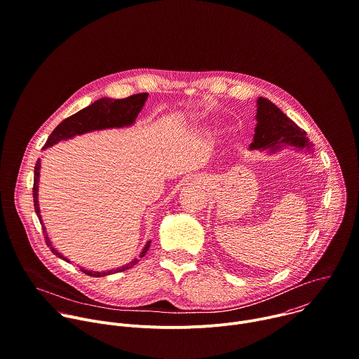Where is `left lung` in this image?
Masks as SVG:
<instances>
[{
    "instance_id": "8db88e82",
    "label": "left lung",
    "mask_w": 359,
    "mask_h": 359,
    "mask_svg": "<svg viewBox=\"0 0 359 359\" xmlns=\"http://www.w3.org/2000/svg\"><path fill=\"white\" fill-rule=\"evenodd\" d=\"M257 127L250 149L273 155L289 147L294 151L314 154V145L292 119L272 101L264 97L257 100Z\"/></svg>"
}]
</instances>
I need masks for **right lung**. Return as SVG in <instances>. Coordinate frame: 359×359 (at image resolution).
Wrapping results in <instances>:
<instances>
[{"label": "right lung", "instance_id": "right-lung-1", "mask_svg": "<svg viewBox=\"0 0 359 359\" xmlns=\"http://www.w3.org/2000/svg\"><path fill=\"white\" fill-rule=\"evenodd\" d=\"M148 93H141V94H134L131 97L127 98H121V100H114V98H108V97H102L97 101H94L93 104H90L88 107L80 109L79 112L73 114L72 116L63 119V121L55 128V131L49 135L43 149H48L53 145H56L60 141H67L74 138L76 135H83L87 133H93V131H101V130H109V128H127L134 126L135 119L138 116V114L141 112V109L145 105V101L148 100ZM35 176H34V205H35V212L41 221L43 233H45V241L46 245L50 248V251L53 252V255H56L57 258L70 262L66 257H63L50 243L48 232H46V226L42 221V215H41V208H39V200H38V191H39V175H41V159H38L36 165H35ZM151 247V241H148L145 244V247L142 248L140 258L133 259L130 264L119 266L116 269H109V271H88L86 268H80L81 272H84L88 276H94V278H101V276H107V275H112V273H118V272H124L130 268H133L134 265H137L140 262V259L142 257H145V254L148 252Z\"/></svg>", "mask_w": 359, "mask_h": 359}]
</instances>
